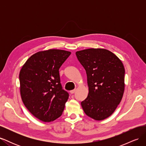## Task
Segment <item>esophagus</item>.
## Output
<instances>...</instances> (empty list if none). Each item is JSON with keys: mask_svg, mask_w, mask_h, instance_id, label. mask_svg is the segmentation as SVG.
I'll return each mask as SVG.
<instances>
[{"mask_svg": "<svg viewBox=\"0 0 146 146\" xmlns=\"http://www.w3.org/2000/svg\"><path fill=\"white\" fill-rule=\"evenodd\" d=\"M76 92V90H71L70 91V94H74V92Z\"/></svg>", "mask_w": 146, "mask_h": 146, "instance_id": "esophagus-1", "label": "esophagus"}]
</instances>
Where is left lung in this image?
<instances>
[{
    "mask_svg": "<svg viewBox=\"0 0 146 146\" xmlns=\"http://www.w3.org/2000/svg\"><path fill=\"white\" fill-rule=\"evenodd\" d=\"M76 56L86 70L89 89L81 102L83 111L95 120H104L115 111L122 98L124 67L117 56L104 48L78 51Z\"/></svg>",
    "mask_w": 146,
    "mask_h": 146,
    "instance_id": "obj_1",
    "label": "left lung"
}]
</instances>
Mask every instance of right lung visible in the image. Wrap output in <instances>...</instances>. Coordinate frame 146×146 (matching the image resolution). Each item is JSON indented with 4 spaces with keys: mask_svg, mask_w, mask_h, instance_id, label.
I'll return each instance as SVG.
<instances>
[{
    "mask_svg": "<svg viewBox=\"0 0 146 146\" xmlns=\"http://www.w3.org/2000/svg\"><path fill=\"white\" fill-rule=\"evenodd\" d=\"M70 55L63 50L39 52L27 60L19 73L20 91L25 107L43 122L59 117L69 93L60 83L59 69Z\"/></svg>",
    "mask_w": 146,
    "mask_h": 146,
    "instance_id": "add662e5",
    "label": "right lung"
}]
</instances>
